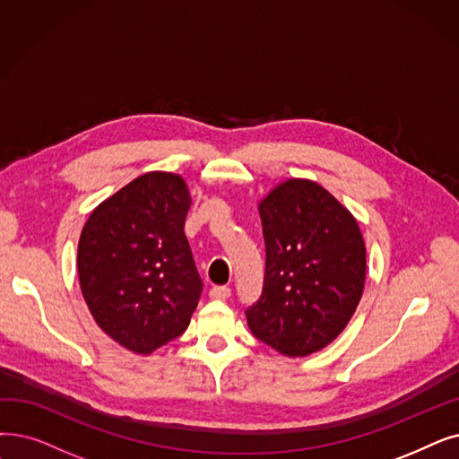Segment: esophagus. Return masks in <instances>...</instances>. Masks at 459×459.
Segmentation results:
<instances>
[{"label": "esophagus", "mask_w": 459, "mask_h": 459, "mask_svg": "<svg viewBox=\"0 0 459 459\" xmlns=\"http://www.w3.org/2000/svg\"><path fill=\"white\" fill-rule=\"evenodd\" d=\"M230 296V289L229 287H213L210 289V298L212 300H227Z\"/></svg>", "instance_id": "obj_1"}]
</instances>
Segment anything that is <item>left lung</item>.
Masks as SVG:
<instances>
[{"label":"left lung","instance_id":"8db88e82","mask_svg":"<svg viewBox=\"0 0 459 459\" xmlns=\"http://www.w3.org/2000/svg\"><path fill=\"white\" fill-rule=\"evenodd\" d=\"M266 246L263 294L247 307L256 340L307 356L343 332L366 283V246L352 213L318 184L287 180L258 204Z\"/></svg>","mask_w":459,"mask_h":459}]
</instances>
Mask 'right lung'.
<instances>
[{
  "instance_id": "obj_1",
  "label": "right lung",
  "mask_w": 459,
  "mask_h": 459,
  "mask_svg": "<svg viewBox=\"0 0 459 459\" xmlns=\"http://www.w3.org/2000/svg\"><path fill=\"white\" fill-rule=\"evenodd\" d=\"M182 176L148 172L99 204L78 240V279L105 333L150 354L182 335L203 292L184 232Z\"/></svg>"
}]
</instances>
